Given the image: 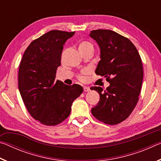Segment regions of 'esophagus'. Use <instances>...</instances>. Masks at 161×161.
Returning a JSON list of instances; mask_svg holds the SVG:
<instances>
[{
  "mask_svg": "<svg viewBox=\"0 0 161 161\" xmlns=\"http://www.w3.org/2000/svg\"><path fill=\"white\" fill-rule=\"evenodd\" d=\"M83 89H84V92H89V90H90V88H89V86H84Z\"/></svg>",
  "mask_w": 161,
  "mask_h": 161,
  "instance_id": "obj_1",
  "label": "esophagus"
}]
</instances>
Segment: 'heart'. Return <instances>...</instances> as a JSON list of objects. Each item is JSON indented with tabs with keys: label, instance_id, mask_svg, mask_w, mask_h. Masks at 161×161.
I'll list each match as a JSON object with an SVG mask.
<instances>
[{
	"label": "heart",
	"instance_id": "b5f03b06",
	"mask_svg": "<svg viewBox=\"0 0 161 161\" xmlns=\"http://www.w3.org/2000/svg\"><path fill=\"white\" fill-rule=\"evenodd\" d=\"M78 47H79V50H80V52L81 54H84L89 51L94 52L93 45H92L91 42H89L88 41H85V40H84V41H81L79 43ZM87 74H88V72H87V71H86V70L83 71V72H81L80 75H78V79L80 81H84L86 80L85 75Z\"/></svg>",
	"mask_w": 161,
	"mask_h": 161
}]
</instances>
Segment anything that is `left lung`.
Returning <instances> with one entry per match:
<instances>
[{
  "label": "left lung",
  "mask_w": 161,
  "mask_h": 161,
  "mask_svg": "<svg viewBox=\"0 0 161 161\" xmlns=\"http://www.w3.org/2000/svg\"><path fill=\"white\" fill-rule=\"evenodd\" d=\"M89 36L100 47L101 60L95 73L106 77L110 85L107 89L92 86L100 99L92 108L95 118L106 124L121 123L130 116L137 104L142 85V60L135 45L110 30H95Z\"/></svg>",
  "instance_id": "8db88e82"
}]
</instances>
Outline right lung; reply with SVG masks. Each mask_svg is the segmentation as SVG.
I'll return each instance as SVG.
<instances>
[{
	"mask_svg": "<svg viewBox=\"0 0 161 161\" xmlns=\"http://www.w3.org/2000/svg\"><path fill=\"white\" fill-rule=\"evenodd\" d=\"M75 32L51 31L32 41L25 51L18 71V89L30 114L46 126L66 119L75 99L83 92L79 84L55 80L63 45Z\"/></svg>",
	"mask_w": 161,
	"mask_h": 161,
	"instance_id": "add662e5",
	"label": "right lung"
}]
</instances>
